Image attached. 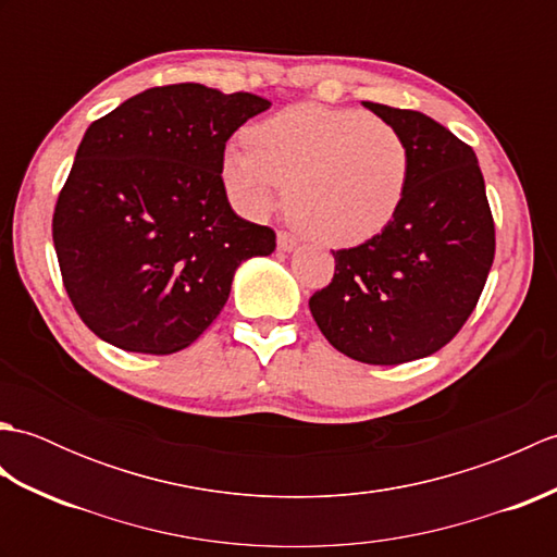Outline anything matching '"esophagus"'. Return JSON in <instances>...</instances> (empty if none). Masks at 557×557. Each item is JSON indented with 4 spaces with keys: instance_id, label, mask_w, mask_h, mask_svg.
<instances>
[{
    "instance_id": "34e87169",
    "label": "esophagus",
    "mask_w": 557,
    "mask_h": 557,
    "mask_svg": "<svg viewBox=\"0 0 557 557\" xmlns=\"http://www.w3.org/2000/svg\"><path fill=\"white\" fill-rule=\"evenodd\" d=\"M299 246V242L294 239V236L289 234V232H277V248L282 253H289V251H294V248Z\"/></svg>"
}]
</instances>
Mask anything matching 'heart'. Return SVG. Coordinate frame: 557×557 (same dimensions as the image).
<instances>
[{
    "instance_id": "1",
    "label": "heart",
    "mask_w": 557,
    "mask_h": 557,
    "mask_svg": "<svg viewBox=\"0 0 557 557\" xmlns=\"http://www.w3.org/2000/svg\"><path fill=\"white\" fill-rule=\"evenodd\" d=\"M246 144L222 152L220 174L234 208L265 218L287 186L292 218L327 246L373 239L409 191V144L369 112L292 104L248 128Z\"/></svg>"
}]
</instances>
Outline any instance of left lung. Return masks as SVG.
I'll return each instance as SVG.
<instances>
[{"label":"left lung","instance_id":"obj_1","mask_svg":"<svg viewBox=\"0 0 557 557\" xmlns=\"http://www.w3.org/2000/svg\"><path fill=\"white\" fill-rule=\"evenodd\" d=\"M361 104L409 144V191L381 234L333 251L335 277L309 309L337 351L395 366L429 357L467 323L493 265L495 227L474 150L421 112Z\"/></svg>","mask_w":557,"mask_h":557}]
</instances>
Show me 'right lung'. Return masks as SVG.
<instances>
[{"instance_id": "right-lung-1", "label": "right lung", "mask_w": 557, "mask_h": 557, "mask_svg": "<svg viewBox=\"0 0 557 557\" xmlns=\"http://www.w3.org/2000/svg\"><path fill=\"white\" fill-rule=\"evenodd\" d=\"M270 100L200 83L148 88L92 122L59 194L52 239L71 304L124 351L174 354L206 333L244 260L275 232L232 210L224 144Z\"/></svg>"}]
</instances>
